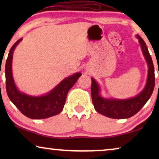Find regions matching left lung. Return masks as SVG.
<instances>
[{
  "instance_id": "8db88e82",
  "label": "left lung",
  "mask_w": 159,
  "mask_h": 159,
  "mask_svg": "<svg viewBox=\"0 0 159 159\" xmlns=\"http://www.w3.org/2000/svg\"><path fill=\"white\" fill-rule=\"evenodd\" d=\"M141 50L146 61L148 71L145 86L143 90L133 98L127 99L106 98L101 96V87L94 78H91V95L95 109L104 116L112 119H127L136 114L146 103L153 93L155 86L154 66L151 56L145 41L136 34Z\"/></svg>"
}]
</instances>
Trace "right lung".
Listing matches in <instances>:
<instances>
[{"label": "right lung", "mask_w": 159, "mask_h": 159, "mask_svg": "<svg viewBox=\"0 0 159 159\" xmlns=\"http://www.w3.org/2000/svg\"><path fill=\"white\" fill-rule=\"evenodd\" d=\"M21 40L22 38L19 39L11 47L6 62V86L8 96L16 107L30 119H46L57 115L64 108L69 90L82 74L77 72L65 78L50 92L40 96H33L20 92L13 77L12 59L14 49Z\"/></svg>", "instance_id": "add662e5"}]
</instances>
